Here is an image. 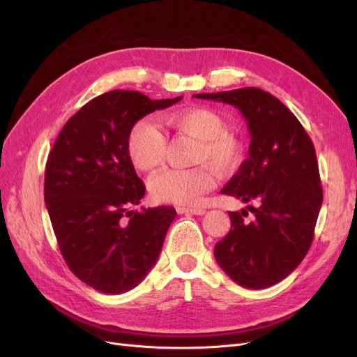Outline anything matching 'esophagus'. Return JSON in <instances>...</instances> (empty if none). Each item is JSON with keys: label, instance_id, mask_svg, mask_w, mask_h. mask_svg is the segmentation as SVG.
Here are the masks:
<instances>
[{"label": "esophagus", "instance_id": "1", "mask_svg": "<svg viewBox=\"0 0 357 357\" xmlns=\"http://www.w3.org/2000/svg\"><path fill=\"white\" fill-rule=\"evenodd\" d=\"M178 214H195V215H202L205 210L202 208H186V207H177Z\"/></svg>", "mask_w": 357, "mask_h": 357}]
</instances>
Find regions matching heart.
I'll use <instances>...</instances> for the list:
<instances>
[{"mask_svg": "<svg viewBox=\"0 0 357 357\" xmlns=\"http://www.w3.org/2000/svg\"><path fill=\"white\" fill-rule=\"evenodd\" d=\"M165 123L176 131L198 139L195 162L199 165L189 169H165L150 180V195L158 202L190 207L201 201L204 193L213 189L214 177L208 167L228 174L240 165L243 143L232 132L225 131L222 116L207 107H192L165 116ZM167 138L160 128L142 119L129 131L126 152L135 168L153 171L165 156Z\"/></svg>", "mask_w": 357, "mask_h": 357, "instance_id": "1", "label": "heart"}]
</instances>
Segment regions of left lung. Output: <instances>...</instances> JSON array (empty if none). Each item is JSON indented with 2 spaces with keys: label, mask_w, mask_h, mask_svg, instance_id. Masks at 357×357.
Wrapping results in <instances>:
<instances>
[{
  "label": "left lung",
  "mask_w": 357,
  "mask_h": 357,
  "mask_svg": "<svg viewBox=\"0 0 357 357\" xmlns=\"http://www.w3.org/2000/svg\"><path fill=\"white\" fill-rule=\"evenodd\" d=\"M195 98L238 109L250 134L248 158L222 189L248 205L229 211L231 229L214 247V257L235 283L265 289L282 282L305 257L323 201L316 150L304 126L274 95L259 88Z\"/></svg>",
  "instance_id": "obj_1"
}]
</instances>
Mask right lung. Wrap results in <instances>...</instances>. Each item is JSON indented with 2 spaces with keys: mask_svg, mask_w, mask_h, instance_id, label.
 <instances>
[{
  "mask_svg": "<svg viewBox=\"0 0 357 357\" xmlns=\"http://www.w3.org/2000/svg\"><path fill=\"white\" fill-rule=\"evenodd\" d=\"M181 100H150L135 91L96 96L63 125L45 174V202L61 253L83 283L121 295L156 264L174 207L128 211L144 197L126 152L131 128Z\"/></svg>",
  "mask_w": 357,
  "mask_h": 357,
  "instance_id": "right-lung-1",
  "label": "right lung"
}]
</instances>
